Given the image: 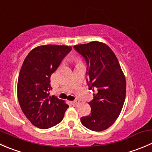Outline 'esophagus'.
<instances>
[{
    "label": "esophagus",
    "mask_w": 152,
    "mask_h": 152,
    "mask_svg": "<svg viewBox=\"0 0 152 152\" xmlns=\"http://www.w3.org/2000/svg\"><path fill=\"white\" fill-rule=\"evenodd\" d=\"M71 103L73 104V105H76V104L79 103V101H78V100H75V101H72Z\"/></svg>",
    "instance_id": "esophagus-1"
}]
</instances>
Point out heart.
Wrapping results in <instances>:
<instances>
[{"label": "heart", "mask_w": 152, "mask_h": 152, "mask_svg": "<svg viewBox=\"0 0 152 152\" xmlns=\"http://www.w3.org/2000/svg\"><path fill=\"white\" fill-rule=\"evenodd\" d=\"M74 61L76 62V64H79V63H82L81 62V60L79 59V58H74Z\"/></svg>", "instance_id": "b5f03b06"}]
</instances>
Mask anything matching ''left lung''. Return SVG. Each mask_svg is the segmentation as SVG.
<instances>
[{
  "label": "left lung",
  "instance_id": "left-lung-1",
  "mask_svg": "<svg viewBox=\"0 0 152 152\" xmlns=\"http://www.w3.org/2000/svg\"><path fill=\"white\" fill-rule=\"evenodd\" d=\"M86 60L88 85L94 99L88 104L91 111L82 117L85 127L94 132L108 129L120 114L126 94V81L118 59L111 49L102 42H91L73 46Z\"/></svg>",
  "mask_w": 152,
  "mask_h": 152
}]
</instances>
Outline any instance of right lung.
I'll return each instance as SVG.
<instances>
[{"label": "right lung", "mask_w": 152, "mask_h": 152, "mask_svg": "<svg viewBox=\"0 0 152 152\" xmlns=\"http://www.w3.org/2000/svg\"><path fill=\"white\" fill-rule=\"evenodd\" d=\"M65 45H42L32 49L23 61L18 79L19 104L35 127L49 129L59 123L69 107L65 101L50 96V76L71 50Z\"/></svg>", "instance_id": "obj_1"}]
</instances>
